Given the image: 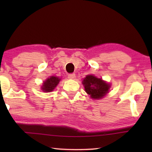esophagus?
<instances>
[{"instance_id": "1", "label": "esophagus", "mask_w": 152, "mask_h": 152, "mask_svg": "<svg viewBox=\"0 0 152 152\" xmlns=\"http://www.w3.org/2000/svg\"><path fill=\"white\" fill-rule=\"evenodd\" d=\"M68 77L70 79V80H73L75 77V73H70L68 75Z\"/></svg>"}]
</instances>
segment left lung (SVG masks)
<instances>
[{
  "label": "left lung",
  "instance_id": "1",
  "mask_svg": "<svg viewBox=\"0 0 152 152\" xmlns=\"http://www.w3.org/2000/svg\"><path fill=\"white\" fill-rule=\"evenodd\" d=\"M85 91L91 95V98L100 99L109 92L110 85L100 78L88 75L83 80Z\"/></svg>",
  "mask_w": 152,
  "mask_h": 152
}]
</instances>
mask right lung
<instances>
[{"mask_svg":"<svg viewBox=\"0 0 152 152\" xmlns=\"http://www.w3.org/2000/svg\"><path fill=\"white\" fill-rule=\"evenodd\" d=\"M60 81V79H59L57 77L52 76L50 77L47 79L46 80L43 82V84L42 85L41 89L44 92H51L53 91L57 84H59Z\"/></svg>","mask_w":152,"mask_h":152,"instance_id":"right-lung-1","label":"right lung"}]
</instances>
